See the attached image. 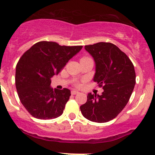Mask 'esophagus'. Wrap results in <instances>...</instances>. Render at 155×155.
Masks as SVG:
<instances>
[{"mask_svg":"<svg viewBox=\"0 0 155 155\" xmlns=\"http://www.w3.org/2000/svg\"><path fill=\"white\" fill-rule=\"evenodd\" d=\"M78 93H79V92L78 91H76V90H72L71 91L72 95H76V94H78Z\"/></svg>","mask_w":155,"mask_h":155,"instance_id":"1","label":"esophagus"}]
</instances>
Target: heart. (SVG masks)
I'll use <instances>...</instances> for the list:
<instances>
[{
  "mask_svg": "<svg viewBox=\"0 0 155 155\" xmlns=\"http://www.w3.org/2000/svg\"><path fill=\"white\" fill-rule=\"evenodd\" d=\"M81 59H82V58H81Z\"/></svg>",
  "mask_w": 155,
  "mask_h": 155,
  "instance_id": "obj_1",
  "label": "heart"
}]
</instances>
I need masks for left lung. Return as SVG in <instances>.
<instances>
[{
	"instance_id": "left-lung-1",
	"label": "left lung",
	"mask_w": 155,
	"mask_h": 155,
	"mask_svg": "<svg viewBox=\"0 0 155 155\" xmlns=\"http://www.w3.org/2000/svg\"><path fill=\"white\" fill-rule=\"evenodd\" d=\"M84 49L95 63L93 81L103 87L104 92L101 95L88 93L87 101L80 110L92 122H108L128 103L136 84L134 66L125 53L111 43L99 42Z\"/></svg>"
}]
</instances>
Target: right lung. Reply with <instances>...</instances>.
I'll return each instance as SVG.
<instances>
[{
  "mask_svg": "<svg viewBox=\"0 0 155 155\" xmlns=\"http://www.w3.org/2000/svg\"><path fill=\"white\" fill-rule=\"evenodd\" d=\"M82 47L40 41L21 57L16 66V88L22 104L33 117L50 120L63 113L71 91L51 87V78L58 75Z\"/></svg>",
  "mask_w": 155,
  "mask_h": 155,
  "instance_id": "obj_1",
  "label": "right lung"
}]
</instances>
